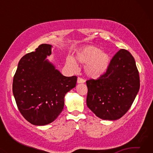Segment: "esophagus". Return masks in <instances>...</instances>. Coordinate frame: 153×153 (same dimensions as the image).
<instances>
[{"label":"esophagus","instance_id":"34e87169","mask_svg":"<svg viewBox=\"0 0 153 153\" xmlns=\"http://www.w3.org/2000/svg\"><path fill=\"white\" fill-rule=\"evenodd\" d=\"M84 82H85V79L84 78L78 77V78H77V83H78V84H79V83H84Z\"/></svg>","mask_w":153,"mask_h":153}]
</instances>
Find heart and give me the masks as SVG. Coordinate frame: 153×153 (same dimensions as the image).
Wrapping results in <instances>:
<instances>
[{
    "label": "heart",
    "instance_id": "heart-1",
    "mask_svg": "<svg viewBox=\"0 0 153 153\" xmlns=\"http://www.w3.org/2000/svg\"><path fill=\"white\" fill-rule=\"evenodd\" d=\"M75 59L80 63L87 64L86 73L92 77H98L104 74L110 63V56L108 53L91 46L77 52ZM66 63L73 70L77 69V65L73 59H67Z\"/></svg>",
    "mask_w": 153,
    "mask_h": 153
}]
</instances>
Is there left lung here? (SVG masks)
<instances>
[{"instance_id": "obj_1", "label": "left lung", "mask_w": 153, "mask_h": 153, "mask_svg": "<svg viewBox=\"0 0 153 153\" xmlns=\"http://www.w3.org/2000/svg\"><path fill=\"white\" fill-rule=\"evenodd\" d=\"M88 107L98 117L116 120L131 107L140 89V76L133 56L120 49L104 74L86 81Z\"/></svg>"}]
</instances>
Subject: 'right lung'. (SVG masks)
<instances>
[{
  "mask_svg": "<svg viewBox=\"0 0 153 153\" xmlns=\"http://www.w3.org/2000/svg\"><path fill=\"white\" fill-rule=\"evenodd\" d=\"M51 45L42 44L20 59L13 77V93L19 112L28 122L45 126L55 121L64 97L76 87L77 76L65 77L46 60Z\"/></svg>",
  "mask_w": 153,
  "mask_h": 153,
  "instance_id": "1",
  "label": "right lung"
}]
</instances>
